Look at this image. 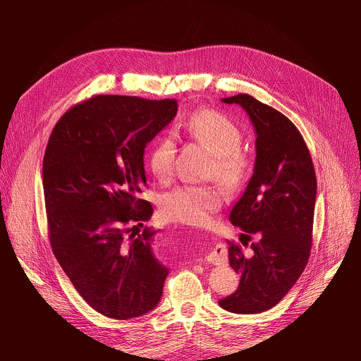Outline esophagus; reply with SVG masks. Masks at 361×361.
I'll use <instances>...</instances> for the list:
<instances>
[{"label":"esophagus","mask_w":361,"mask_h":361,"mask_svg":"<svg viewBox=\"0 0 361 361\" xmlns=\"http://www.w3.org/2000/svg\"><path fill=\"white\" fill-rule=\"evenodd\" d=\"M206 262L212 264H224L226 262V252L222 244H216L212 252L206 256Z\"/></svg>","instance_id":"34e87169"}]
</instances>
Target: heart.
Segmentation results:
<instances>
[{
    "instance_id": "1",
    "label": "heart",
    "mask_w": 361,
    "mask_h": 361,
    "mask_svg": "<svg viewBox=\"0 0 361 361\" xmlns=\"http://www.w3.org/2000/svg\"><path fill=\"white\" fill-rule=\"evenodd\" d=\"M192 140L214 154L209 174L228 192H235L249 180L253 161L241 146L238 126L224 114L202 109L183 124ZM177 139L173 133H164L152 142L147 164L157 178L166 180L174 173ZM221 193L209 185H178L161 196L159 209L164 218L185 225H203L221 206Z\"/></svg>"
}]
</instances>
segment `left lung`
<instances>
[{
    "instance_id": "1",
    "label": "left lung",
    "mask_w": 361,
    "mask_h": 361,
    "mask_svg": "<svg viewBox=\"0 0 361 361\" xmlns=\"http://www.w3.org/2000/svg\"><path fill=\"white\" fill-rule=\"evenodd\" d=\"M238 104L256 130V162L247 188L234 204L230 221L240 226L241 245L230 243L231 268L241 276L235 293L219 300L226 312L255 314L283 298L310 257L316 174L307 145L283 114L247 93L224 98Z\"/></svg>"
}]
</instances>
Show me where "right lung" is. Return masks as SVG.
<instances>
[{
  "label": "right lung",
  "mask_w": 361,
  "mask_h": 361,
  "mask_svg": "<svg viewBox=\"0 0 361 361\" xmlns=\"http://www.w3.org/2000/svg\"><path fill=\"white\" fill-rule=\"evenodd\" d=\"M176 99L97 94L55 124L44 157L48 235L74 288L98 313L118 320L159 302L168 269L145 226L154 207L146 187V145L177 114Z\"/></svg>",
  "instance_id": "1"
}]
</instances>
